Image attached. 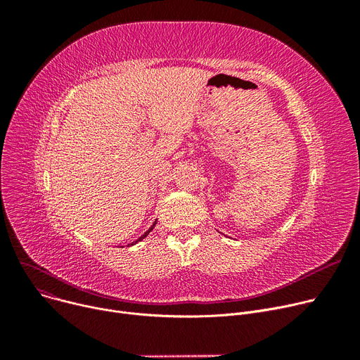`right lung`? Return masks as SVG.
<instances>
[{"label": "right lung", "mask_w": 360, "mask_h": 360, "mask_svg": "<svg viewBox=\"0 0 360 360\" xmlns=\"http://www.w3.org/2000/svg\"><path fill=\"white\" fill-rule=\"evenodd\" d=\"M155 226H156V221H155V223H153V226H151V228H150V229H148V231H147V232H146V233H144V235H141V236H140V238H139V239H137V240H136V242H132V243H131V245H134V243H137V242H140V240H143V239H144V238H146V236H147V235H148V233H150V232H151V231H153V228H155Z\"/></svg>", "instance_id": "add662e5"}]
</instances>
